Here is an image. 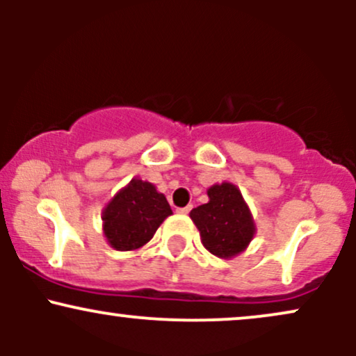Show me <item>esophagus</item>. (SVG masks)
Listing matches in <instances>:
<instances>
[{"label":"esophagus","instance_id":"esophagus-1","mask_svg":"<svg viewBox=\"0 0 356 356\" xmlns=\"http://www.w3.org/2000/svg\"><path fill=\"white\" fill-rule=\"evenodd\" d=\"M192 209V206H186V207H179L177 212L179 214H189V211Z\"/></svg>","mask_w":356,"mask_h":356}]
</instances>
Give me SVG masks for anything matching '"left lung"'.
I'll list each match as a JSON object with an SVG mask.
<instances>
[{"label": "left lung", "mask_w": 356, "mask_h": 356, "mask_svg": "<svg viewBox=\"0 0 356 356\" xmlns=\"http://www.w3.org/2000/svg\"><path fill=\"white\" fill-rule=\"evenodd\" d=\"M209 201L191 211L204 248L220 259L236 257L256 234V222L239 187L231 182L207 189Z\"/></svg>", "instance_id": "1"}]
</instances>
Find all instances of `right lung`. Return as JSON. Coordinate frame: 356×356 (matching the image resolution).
I'll list each match as a JSON object with an SVG mask.
<instances>
[{
	"label": "right lung",
	"instance_id": "right-lung-1",
	"mask_svg": "<svg viewBox=\"0 0 356 356\" xmlns=\"http://www.w3.org/2000/svg\"><path fill=\"white\" fill-rule=\"evenodd\" d=\"M172 214L165 195L154 184L132 179L102 211V229L108 246L117 251H136L154 238Z\"/></svg>",
	"mask_w": 356,
	"mask_h": 356
}]
</instances>
